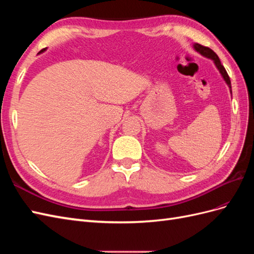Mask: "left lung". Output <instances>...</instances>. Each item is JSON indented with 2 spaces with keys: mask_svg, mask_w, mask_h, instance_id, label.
Returning a JSON list of instances; mask_svg holds the SVG:
<instances>
[{
  "mask_svg": "<svg viewBox=\"0 0 254 254\" xmlns=\"http://www.w3.org/2000/svg\"><path fill=\"white\" fill-rule=\"evenodd\" d=\"M194 49H195V51H197L199 54H201L202 56H204V57H206V58H210V59H212V60L214 61L215 65H216V67L218 68L219 73L221 74L222 78L225 79L226 83L228 84V87L230 88V92H231V94H232L231 80H230V77H229V75H228V73H227V71H226V68L224 67V65L221 64L218 56L216 55V53H215L214 51H212L210 48L203 47V45L199 44V43H195V44H194Z\"/></svg>",
  "mask_w": 254,
  "mask_h": 254,
  "instance_id": "left-lung-1",
  "label": "left lung"
}]
</instances>
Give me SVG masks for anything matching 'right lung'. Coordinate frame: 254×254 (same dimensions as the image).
Returning <instances> with one entry per match:
<instances>
[{
    "label": "right lung",
    "instance_id": "right-lung-1",
    "mask_svg": "<svg viewBox=\"0 0 254 254\" xmlns=\"http://www.w3.org/2000/svg\"><path fill=\"white\" fill-rule=\"evenodd\" d=\"M45 50H47V49H43V50H41V51H40V52H39V54H40V53H42V52H44V51H45Z\"/></svg>",
    "mask_w": 254,
    "mask_h": 254
}]
</instances>
